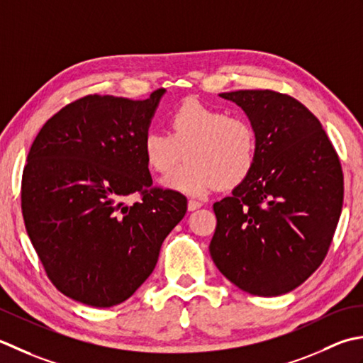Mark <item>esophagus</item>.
<instances>
[{"instance_id": "34e87169", "label": "esophagus", "mask_w": 363, "mask_h": 363, "mask_svg": "<svg viewBox=\"0 0 363 363\" xmlns=\"http://www.w3.org/2000/svg\"><path fill=\"white\" fill-rule=\"evenodd\" d=\"M202 205H203L202 202L192 201V199H191V201H188V210H189V211H194V210H197V208H201Z\"/></svg>"}]
</instances>
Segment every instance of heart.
<instances>
[{
	"label": "heart",
	"mask_w": 363,
	"mask_h": 363,
	"mask_svg": "<svg viewBox=\"0 0 363 363\" xmlns=\"http://www.w3.org/2000/svg\"><path fill=\"white\" fill-rule=\"evenodd\" d=\"M169 133L147 130L143 157L153 172L169 175L164 186L201 197L210 189H232L249 179L258 160V138L244 116L188 100L167 117Z\"/></svg>",
	"instance_id": "obj_1"
}]
</instances>
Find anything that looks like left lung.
I'll use <instances>...</instances> for the list:
<instances>
[{"instance_id": "obj_1", "label": "left lung", "mask_w": 363, "mask_h": 363, "mask_svg": "<svg viewBox=\"0 0 363 363\" xmlns=\"http://www.w3.org/2000/svg\"><path fill=\"white\" fill-rule=\"evenodd\" d=\"M252 122L258 160L232 196L213 205L214 264L242 291L280 296L313 274L326 257L343 205V172L320 121L290 95L235 91Z\"/></svg>"}]
</instances>
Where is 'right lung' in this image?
Returning a JSON list of instances; mask_svg holds the SVG:
<instances>
[{
    "label": "right lung",
    "instance_id": "1",
    "mask_svg": "<svg viewBox=\"0 0 363 363\" xmlns=\"http://www.w3.org/2000/svg\"><path fill=\"white\" fill-rule=\"evenodd\" d=\"M164 92L147 100L87 95L48 119L28 153L26 232L53 285L81 304L127 301L188 210L180 192L152 188L140 149ZM131 194L141 201L128 207Z\"/></svg>",
    "mask_w": 363,
    "mask_h": 363
}]
</instances>
